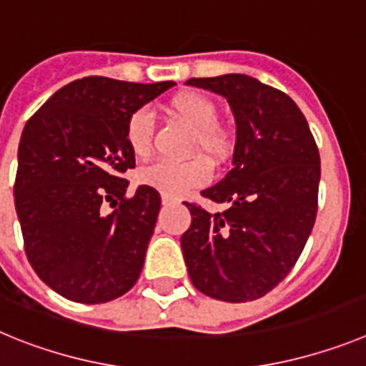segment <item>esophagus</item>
I'll return each instance as SVG.
<instances>
[{
    "instance_id": "1",
    "label": "esophagus",
    "mask_w": 366,
    "mask_h": 366,
    "mask_svg": "<svg viewBox=\"0 0 366 366\" xmlns=\"http://www.w3.org/2000/svg\"><path fill=\"white\" fill-rule=\"evenodd\" d=\"M161 203H163V205H176L177 198H172V196H167V194H163V196H161Z\"/></svg>"
}]
</instances>
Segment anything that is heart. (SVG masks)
Here are the masks:
<instances>
[{"label":"heart","mask_w":366,"mask_h":366,"mask_svg":"<svg viewBox=\"0 0 366 366\" xmlns=\"http://www.w3.org/2000/svg\"><path fill=\"white\" fill-rule=\"evenodd\" d=\"M174 117L194 128V154L202 152L207 159L218 163L225 157L231 144L229 132L218 124V108L214 100L196 92L174 97L168 104ZM126 143L135 157H148L154 143V119L148 109H135L126 122ZM211 177V167L203 159L157 161L137 170L141 185L159 190L161 194L179 198L192 189L205 185Z\"/></svg>","instance_id":"1"}]
</instances>
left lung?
Returning a JSON list of instances; mask_svg holds the SVG:
<instances>
[{"instance_id":"left-lung-1","label":"left lung","mask_w":366,"mask_h":366,"mask_svg":"<svg viewBox=\"0 0 366 366\" xmlns=\"http://www.w3.org/2000/svg\"><path fill=\"white\" fill-rule=\"evenodd\" d=\"M227 99L236 122L232 168L202 190L223 212L185 203L192 222L181 249L192 284L225 302L260 299L282 282L317 216L321 157L299 106L249 74L189 79Z\"/></svg>"}]
</instances>
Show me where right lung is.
I'll use <instances>...</instances> for the list:
<instances>
[{
    "label": "right lung",
    "mask_w": 366,
    "mask_h": 366,
    "mask_svg": "<svg viewBox=\"0 0 366 366\" xmlns=\"http://www.w3.org/2000/svg\"><path fill=\"white\" fill-rule=\"evenodd\" d=\"M174 86L86 76L58 89L25 124L14 183L25 253L66 299L108 302L137 282L161 198L144 185L124 196L121 176L135 167L126 122Z\"/></svg>",
    "instance_id": "1"
}]
</instances>
